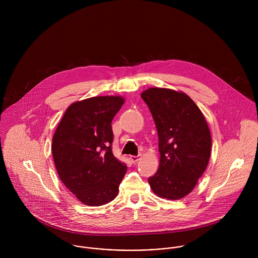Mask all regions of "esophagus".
<instances>
[{
    "label": "esophagus",
    "mask_w": 258,
    "mask_h": 258,
    "mask_svg": "<svg viewBox=\"0 0 258 258\" xmlns=\"http://www.w3.org/2000/svg\"><path fill=\"white\" fill-rule=\"evenodd\" d=\"M140 159H141V154H139L137 156H130V160L132 161V163H137Z\"/></svg>",
    "instance_id": "esophagus-1"
}]
</instances>
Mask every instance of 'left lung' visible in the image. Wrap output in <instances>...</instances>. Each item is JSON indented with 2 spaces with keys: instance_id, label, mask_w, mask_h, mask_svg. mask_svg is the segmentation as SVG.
<instances>
[{
  "instance_id": "left-lung-1",
  "label": "left lung",
  "mask_w": 258,
  "mask_h": 258,
  "mask_svg": "<svg viewBox=\"0 0 258 258\" xmlns=\"http://www.w3.org/2000/svg\"><path fill=\"white\" fill-rule=\"evenodd\" d=\"M141 97L154 118L159 137L160 165L148 182L160 198L182 199L194 189L208 167L212 150L208 123L184 92L152 87Z\"/></svg>"
}]
</instances>
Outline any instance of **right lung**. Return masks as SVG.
Here are the masks:
<instances>
[{
  "instance_id": "obj_1",
  "label": "right lung",
  "mask_w": 258,
  "mask_h": 258,
  "mask_svg": "<svg viewBox=\"0 0 258 258\" xmlns=\"http://www.w3.org/2000/svg\"><path fill=\"white\" fill-rule=\"evenodd\" d=\"M124 103L121 96H96L73 103L52 138V157L64 185L84 205L113 201L127 166L112 153L111 122Z\"/></svg>"
}]
</instances>
